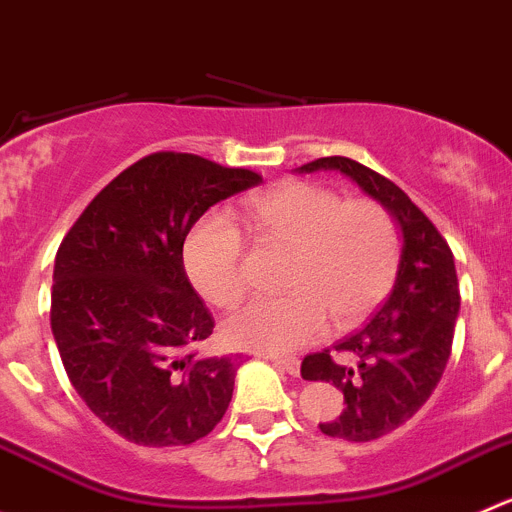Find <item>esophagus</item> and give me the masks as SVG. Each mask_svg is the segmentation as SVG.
Instances as JSON below:
<instances>
[{
  "instance_id": "obj_1",
  "label": "esophagus",
  "mask_w": 512,
  "mask_h": 512,
  "mask_svg": "<svg viewBox=\"0 0 512 512\" xmlns=\"http://www.w3.org/2000/svg\"><path fill=\"white\" fill-rule=\"evenodd\" d=\"M270 362L275 367H280L282 372H287V375H300V360H295V357H270Z\"/></svg>"
}]
</instances>
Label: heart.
Instances as JSON below:
<instances>
[{
  "mask_svg": "<svg viewBox=\"0 0 512 512\" xmlns=\"http://www.w3.org/2000/svg\"><path fill=\"white\" fill-rule=\"evenodd\" d=\"M242 220L262 240L292 250L282 297H257L222 322L230 347L290 352L322 335L330 315L350 327L370 315L398 275L400 240L393 217L377 202H345L310 182H287L252 197ZM185 267L207 302L232 307L242 297L245 245L225 217L210 215L192 227Z\"/></svg>",
  "mask_w": 512,
  "mask_h": 512,
  "instance_id": "1",
  "label": "heart"
}]
</instances>
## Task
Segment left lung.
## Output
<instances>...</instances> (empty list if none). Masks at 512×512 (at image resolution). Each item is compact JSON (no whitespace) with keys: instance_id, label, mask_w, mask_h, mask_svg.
<instances>
[{"instance_id":"1","label":"left lung","mask_w":512,"mask_h":512,"mask_svg":"<svg viewBox=\"0 0 512 512\" xmlns=\"http://www.w3.org/2000/svg\"><path fill=\"white\" fill-rule=\"evenodd\" d=\"M337 170L380 202L403 235L398 275L372 320L332 350L302 360L305 380L332 382L345 395L340 418L320 423L330 438L367 443L408 423L433 395L448 365L460 312L458 275L448 242L413 200L388 177L347 157H320L297 172Z\"/></svg>"}]
</instances>
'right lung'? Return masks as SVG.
Here are the masks:
<instances>
[{"label":"right lung","mask_w":512,"mask_h":512,"mask_svg":"<svg viewBox=\"0 0 512 512\" xmlns=\"http://www.w3.org/2000/svg\"><path fill=\"white\" fill-rule=\"evenodd\" d=\"M250 170L157 152L114 177L54 257L52 335L87 408L124 440L190 445L215 430L235 390L232 357H195L212 335L182 247L217 202L257 187Z\"/></svg>","instance_id":"obj_1"}]
</instances>
